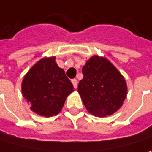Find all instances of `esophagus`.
Returning <instances> with one entry per match:
<instances>
[{"mask_svg": "<svg viewBox=\"0 0 152 152\" xmlns=\"http://www.w3.org/2000/svg\"><path fill=\"white\" fill-rule=\"evenodd\" d=\"M72 83H73V86H74V88L76 89L77 88V84H78V82H77V80L76 79H73L72 80Z\"/></svg>", "mask_w": 152, "mask_h": 152, "instance_id": "esophagus-1", "label": "esophagus"}]
</instances>
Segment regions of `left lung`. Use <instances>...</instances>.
I'll return each mask as SVG.
<instances>
[{
  "instance_id": "left-lung-1",
  "label": "left lung",
  "mask_w": 152,
  "mask_h": 152,
  "mask_svg": "<svg viewBox=\"0 0 152 152\" xmlns=\"http://www.w3.org/2000/svg\"><path fill=\"white\" fill-rule=\"evenodd\" d=\"M77 91L89 113L105 117L117 111L127 96L124 77L107 58L93 56L83 67Z\"/></svg>"
}]
</instances>
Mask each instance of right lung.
I'll return each instance as SVG.
<instances>
[{
  "label": "right lung",
  "instance_id": "obj_1",
  "mask_svg": "<svg viewBox=\"0 0 152 152\" xmlns=\"http://www.w3.org/2000/svg\"><path fill=\"white\" fill-rule=\"evenodd\" d=\"M74 87L64 70L58 67L56 56L44 57L24 76L21 83L23 97L30 110L45 117L56 116Z\"/></svg>",
  "mask_w": 152,
  "mask_h": 152
}]
</instances>
